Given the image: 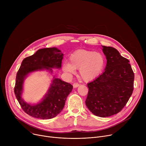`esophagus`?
<instances>
[{
  "label": "esophagus",
  "mask_w": 146,
  "mask_h": 146,
  "mask_svg": "<svg viewBox=\"0 0 146 146\" xmlns=\"http://www.w3.org/2000/svg\"><path fill=\"white\" fill-rule=\"evenodd\" d=\"M73 86L74 88H77V87H78L79 86V84H78L77 82H74V84H73Z\"/></svg>",
  "instance_id": "34e87169"
}]
</instances>
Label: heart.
I'll list each match as a JSON object with an SVG mask.
<instances>
[{
	"label": "heart",
	"mask_w": 146,
	"mask_h": 146,
	"mask_svg": "<svg viewBox=\"0 0 146 146\" xmlns=\"http://www.w3.org/2000/svg\"><path fill=\"white\" fill-rule=\"evenodd\" d=\"M70 63L65 62L63 70L69 74L79 69V75L85 81H90L98 76L105 65V58L102 54L81 49L73 52L69 57Z\"/></svg>",
	"instance_id": "1"
}]
</instances>
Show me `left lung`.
<instances>
[{
  "instance_id": "8db88e82",
  "label": "left lung",
  "mask_w": 146,
  "mask_h": 146,
  "mask_svg": "<svg viewBox=\"0 0 146 146\" xmlns=\"http://www.w3.org/2000/svg\"><path fill=\"white\" fill-rule=\"evenodd\" d=\"M102 47L107 65L105 72L88 83L86 105L94 115L106 117L126 105L133 91L135 76L128 59L113 47Z\"/></svg>"
}]
</instances>
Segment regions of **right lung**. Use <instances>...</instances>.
I'll use <instances>...</instances> for the list:
<instances>
[{"mask_svg": "<svg viewBox=\"0 0 146 146\" xmlns=\"http://www.w3.org/2000/svg\"><path fill=\"white\" fill-rule=\"evenodd\" d=\"M64 55L56 48H46L38 50L23 60L16 75L14 93L21 107L28 115L43 119H51L63 109L73 86L60 79H54L44 99L36 105L25 102L21 98V94L24 80L28 74L44 69L52 72V68H60Z\"/></svg>", "mask_w": 146, "mask_h": 146, "instance_id": "add662e5", "label": "right lung"}]
</instances>
